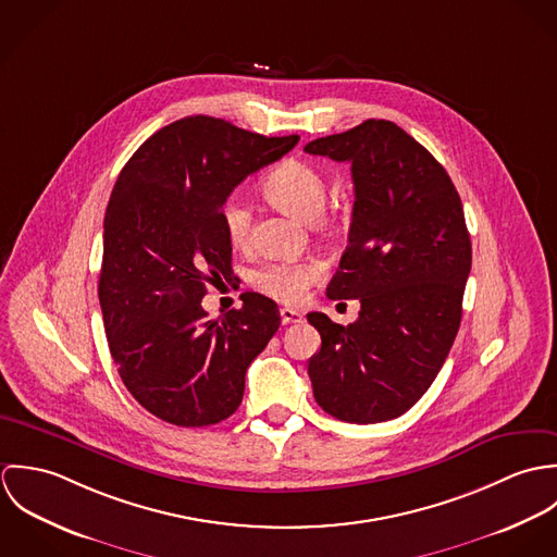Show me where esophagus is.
Here are the masks:
<instances>
[{
    "instance_id": "1",
    "label": "esophagus",
    "mask_w": 557,
    "mask_h": 557,
    "mask_svg": "<svg viewBox=\"0 0 557 557\" xmlns=\"http://www.w3.org/2000/svg\"><path fill=\"white\" fill-rule=\"evenodd\" d=\"M281 321H283L285 325H287V323H300V321H302V313L296 311V309L285 307V309H281Z\"/></svg>"
}]
</instances>
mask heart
<instances>
[{
	"mask_svg": "<svg viewBox=\"0 0 557 557\" xmlns=\"http://www.w3.org/2000/svg\"><path fill=\"white\" fill-rule=\"evenodd\" d=\"M263 195L281 210L305 223H318L327 199L325 175L307 160L287 159L278 162L261 184ZM221 221L232 244L242 246L250 238L252 214L239 197H227L221 206ZM321 274L318 261L300 263H265L252 274V283L276 300L294 302L313 285Z\"/></svg>",
	"mask_w": 557,
	"mask_h": 557,
	"instance_id": "1",
	"label": "heart"
}]
</instances>
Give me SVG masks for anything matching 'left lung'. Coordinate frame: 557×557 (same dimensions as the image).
Instances as JSON below:
<instances>
[{
	"instance_id": "1",
	"label": "left lung",
	"mask_w": 557,
	"mask_h": 557,
	"mask_svg": "<svg viewBox=\"0 0 557 557\" xmlns=\"http://www.w3.org/2000/svg\"><path fill=\"white\" fill-rule=\"evenodd\" d=\"M305 152L351 164L349 244L325 294L360 300L349 325L307 315L321 334L309 362L313 395L345 422L393 420L429 391L459 332L472 268L461 197L431 152L388 120Z\"/></svg>"
}]
</instances>
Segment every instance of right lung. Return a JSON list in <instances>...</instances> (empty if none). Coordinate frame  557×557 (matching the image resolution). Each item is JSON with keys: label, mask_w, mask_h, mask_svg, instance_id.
<instances>
[{"label": "right lung", "mask_w": 557, "mask_h": 557, "mask_svg": "<svg viewBox=\"0 0 557 557\" xmlns=\"http://www.w3.org/2000/svg\"><path fill=\"white\" fill-rule=\"evenodd\" d=\"M298 139L190 115L154 133L117 175L98 281L104 332L128 393L169 424L230 418L248 364L281 325L276 302L255 292L219 319L201 300L234 274L223 201Z\"/></svg>", "instance_id": "add662e5"}]
</instances>
